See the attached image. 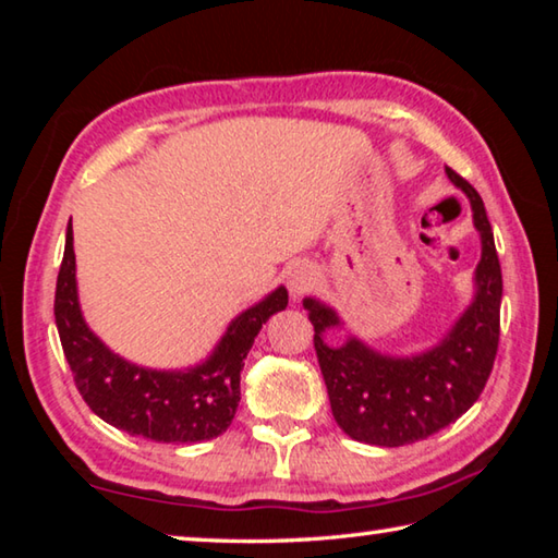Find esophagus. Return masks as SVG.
<instances>
[{
  "label": "esophagus",
  "instance_id": "obj_1",
  "mask_svg": "<svg viewBox=\"0 0 558 558\" xmlns=\"http://www.w3.org/2000/svg\"><path fill=\"white\" fill-rule=\"evenodd\" d=\"M315 286H317V272L310 266H298L295 270L290 272L288 288L292 292V298L305 295V292H310Z\"/></svg>",
  "mask_w": 558,
  "mask_h": 558
}]
</instances>
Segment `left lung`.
<instances>
[{"label": "left lung", "instance_id": "left-lung-1", "mask_svg": "<svg viewBox=\"0 0 558 558\" xmlns=\"http://www.w3.org/2000/svg\"><path fill=\"white\" fill-rule=\"evenodd\" d=\"M446 172L468 194L483 239V258L475 270V300L438 347L411 359L384 356L354 337L337 349L327 347L323 332L339 325V317L313 298L302 302L315 327V352L335 421L359 442L399 448L433 436L480 399L493 372L502 302V268L493 226L475 186L450 167Z\"/></svg>", "mask_w": 558, "mask_h": 558}]
</instances>
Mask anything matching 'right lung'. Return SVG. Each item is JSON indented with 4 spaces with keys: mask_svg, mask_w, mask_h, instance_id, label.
I'll use <instances>...</instances> for the list:
<instances>
[{
    "mask_svg": "<svg viewBox=\"0 0 558 558\" xmlns=\"http://www.w3.org/2000/svg\"><path fill=\"white\" fill-rule=\"evenodd\" d=\"M288 307V290L245 310L226 329L216 352L189 372H153L112 354L83 323L75 292L73 229L56 280L53 315L75 389L102 421L155 442H202L231 426L241 401L243 359L270 315Z\"/></svg>",
    "mask_w": 558,
    "mask_h": 558,
    "instance_id": "1",
    "label": "right lung"
}]
</instances>
